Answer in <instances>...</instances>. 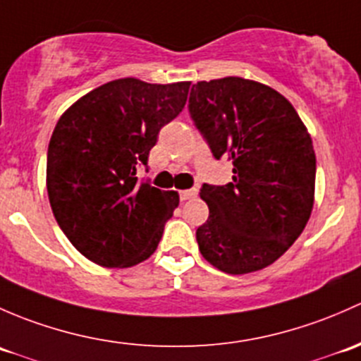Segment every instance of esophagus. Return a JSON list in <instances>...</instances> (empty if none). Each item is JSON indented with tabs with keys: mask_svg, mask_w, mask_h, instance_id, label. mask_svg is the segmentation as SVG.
<instances>
[{
	"mask_svg": "<svg viewBox=\"0 0 361 361\" xmlns=\"http://www.w3.org/2000/svg\"><path fill=\"white\" fill-rule=\"evenodd\" d=\"M196 195H198V191H196V189H185V191L179 192V198H180V202H185V200L195 198Z\"/></svg>",
	"mask_w": 361,
	"mask_h": 361,
	"instance_id": "1",
	"label": "esophagus"
}]
</instances>
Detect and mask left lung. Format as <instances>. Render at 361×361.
I'll return each instance as SVG.
<instances>
[{
    "mask_svg": "<svg viewBox=\"0 0 361 361\" xmlns=\"http://www.w3.org/2000/svg\"><path fill=\"white\" fill-rule=\"evenodd\" d=\"M189 114L214 158L233 161V182L203 184L208 219L200 252L228 274L269 266L306 228L314 202L317 156L293 106L267 85L238 76L198 81Z\"/></svg>",
    "mask_w": 361,
    "mask_h": 361,
    "instance_id": "left-lung-1",
    "label": "left lung"
}]
</instances>
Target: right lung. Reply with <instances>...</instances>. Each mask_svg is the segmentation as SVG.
Masks as SVG:
<instances>
[{
    "mask_svg": "<svg viewBox=\"0 0 361 361\" xmlns=\"http://www.w3.org/2000/svg\"><path fill=\"white\" fill-rule=\"evenodd\" d=\"M191 83L109 81L61 116L47 154L55 221L80 254L104 267H130L154 254L179 205L137 172L159 130L184 109Z\"/></svg>",
    "mask_w": 361,
    "mask_h": 361,
    "instance_id": "obj_1",
    "label": "right lung"
}]
</instances>
